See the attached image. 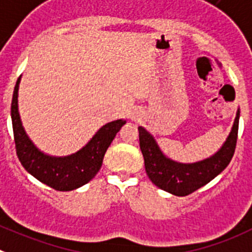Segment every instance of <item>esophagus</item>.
<instances>
[{"label":"esophagus","mask_w":252,"mask_h":252,"mask_svg":"<svg viewBox=\"0 0 252 252\" xmlns=\"http://www.w3.org/2000/svg\"><path fill=\"white\" fill-rule=\"evenodd\" d=\"M135 117H137V115H134V114L131 115V117H130V119H131V121H135Z\"/></svg>","instance_id":"esophagus-1"}]
</instances>
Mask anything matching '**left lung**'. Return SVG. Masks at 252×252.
<instances>
[{"mask_svg":"<svg viewBox=\"0 0 252 252\" xmlns=\"http://www.w3.org/2000/svg\"><path fill=\"white\" fill-rule=\"evenodd\" d=\"M239 119L240 109H237L230 134L221 148L211 157L193 163H181L168 158L153 135L143 126H138L140 151L149 180L158 188L174 196H187L207 185L227 167L235 153Z\"/></svg>","mask_w":252,"mask_h":252,"instance_id":"8db88e82","label":"left lung"}]
</instances>
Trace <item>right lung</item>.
<instances>
[{"label": "right lung", "instance_id": "obj_1", "mask_svg": "<svg viewBox=\"0 0 252 252\" xmlns=\"http://www.w3.org/2000/svg\"><path fill=\"white\" fill-rule=\"evenodd\" d=\"M21 76L17 79L11 103L13 137L16 153L20 162L31 176L56 191H72L92 181L103 164L106 149L117 133L126 124L124 119L106 123L92 139L75 153L63 157L44 153L33 144L27 135L19 113V87Z\"/></svg>", "mask_w": 252, "mask_h": 252}]
</instances>
